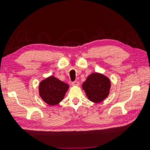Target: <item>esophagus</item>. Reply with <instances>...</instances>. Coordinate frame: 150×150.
<instances>
[{
  "mask_svg": "<svg viewBox=\"0 0 150 150\" xmlns=\"http://www.w3.org/2000/svg\"><path fill=\"white\" fill-rule=\"evenodd\" d=\"M79 84V83L77 81H73V82H72V85L74 86H78Z\"/></svg>",
  "mask_w": 150,
  "mask_h": 150,
  "instance_id": "34e87169",
  "label": "esophagus"
}]
</instances>
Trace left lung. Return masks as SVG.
Segmentation results:
<instances>
[{
	"mask_svg": "<svg viewBox=\"0 0 150 150\" xmlns=\"http://www.w3.org/2000/svg\"><path fill=\"white\" fill-rule=\"evenodd\" d=\"M110 88V79L96 72L90 74L83 84V89L88 99L94 103H99L106 98Z\"/></svg>",
	"mask_w": 150,
	"mask_h": 150,
	"instance_id": "obj_1",
	"label": "left lung"
}]
</instances>
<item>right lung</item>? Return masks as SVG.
<instances>
[{"label":"right lung","instance_id":"obj_1","mask_svg":"<svg viewBox=\"0 0 150 150\" xmlns=\"http://www.w3.org/2000/svg\"><path fill=\"white\" fill-rule=\"evenodd\" d=\"M69 85L54 76L45 79L39 84L40 96L49 105L59 103L64 97Z\"/></svg>","mask_w":150,"mask_h":150}]
</instances>
